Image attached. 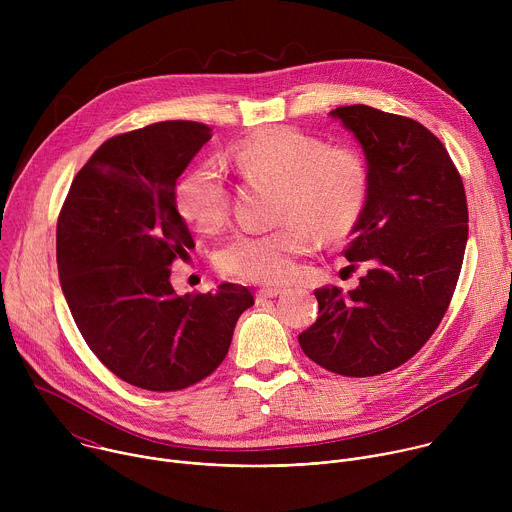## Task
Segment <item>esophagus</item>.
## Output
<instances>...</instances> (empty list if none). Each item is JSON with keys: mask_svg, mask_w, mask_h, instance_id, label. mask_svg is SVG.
Listing matches in <instances>:
<instances>
[{"mask_svg": "<svg viewBox=\"0 0 512 512\" xmlns=\"http://www.w3.org/2000/svg\"><path fill=\"white\" fill-rule=\"evenodd\" d=\"M285 289H281V287H261L259 291H257V298L259 300H265V298H277V296H281Z\"/></svg>", "mask_w": 512, "mask_h": 512, "instance_id": "34e87169", "label": "esophagus"}]
</instances>
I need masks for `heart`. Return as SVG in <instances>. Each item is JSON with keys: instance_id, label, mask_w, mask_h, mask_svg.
<instances>
[{"instance_id": "obj_1", "label": "heart", "mask_w": 512, "mask_h": 512, "mask_svg": "<svg viewBox=\"0 0 512 512\" xmlns=\"http://www.w3.org/2000/svg\"><path fill=\"white\" fill-rule=\"evenodd\" d=\"M241 174L279 182L277 208L287 221L271 231H241L216 255L223 271L249 281L279 283L316 243V231L336 241L352 231L367 200V166L350 148H326L298 129L257 135L227 156ZM176 206L190 225L216 231L229 216L225 174L214 160L188 168L176 186Z\"/></svg>"}]
</instances>
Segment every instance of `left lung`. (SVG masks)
Wrapping results in <instances>:
<instances>
[{
    "instance_id": "1",
    "label": "left lung",
    "mask_w": 512,
    "mask_h": 512,
    "mask_svg": "<svg viewBox=\"0 0 512 512\" xmlns=\"http://www.w3.org/2000/svg\"><path fill=\"white\" fill-rule=\"evenodd\" d=\"M330 117L367 162V200L344 257L371 269L348 294L316 289L320 316L298 340L332 373L375 377L409 360L450 306L468 241L466 194L444 143L421 123L369 105Z\"/></svg>"
}]
</instances>
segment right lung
<instances>
[{
  "label": "right lung",
  "instance_id": "add662e5",
  "mask_svg": "<svg viewBox=\"0 0 512 512\" xmlns=\"http://www.w3.org/2000/svg\"><path fill=\"white\" fill-rule=\"evenodd\" d=\"M210 127L162 121L105 141L72 180L56 225L62 294L85 342L121 381L180 391L229 352L251 291L221 283L178 296L170 265L194 247L176 180Z\"/></svg>",
  "mask_w": 512,
  "mask_h": 512
}]
</instances>
